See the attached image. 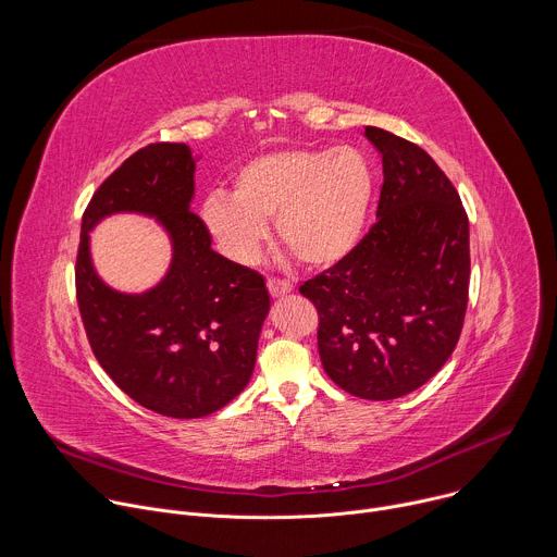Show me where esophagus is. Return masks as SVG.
<instances>
[{
    "label": "esophagus",
    "instance_id": "1",
    "mask_svg": "<svg viewBox=\"0 0 557 557\" xmlns=\"http://www.w3.org/2000/svg\"><path fill=\"white\" fill-rule=\"evenodd\" d=\"M267 288L271 293V297H282L286 293L293 290V284L288 280H280V277H269L267 280Z\"/></svg>",
    "mask_w": 557,
    "mask_h": 557
}]
</instances>
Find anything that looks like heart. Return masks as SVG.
Segmentation results:
<instances>
[{
  "label": "heart",
  "instance_id": "1",
  "mask_svg": "<svg viewBox=\"0 0 557 557\" xmlns=\"http://www.w3.org/2000/svg\"><path fill=\"white\" fill-rule=\"evenodd\" d=\"M372 196L366 158L352 147H286L233 174V194L211 191L200 220L233 262H251L275 218L280 243L306 267H331L359 243Z\"/></svg>",
  "mask_w": 557,
  "mask_h": 557
}]
</instances>
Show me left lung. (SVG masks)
Masks as SVG:
<instances>
[{"label":"left lung","instance_id":"8db88e82","mask_svg":"<svg viewBox=\"0 0 557 557\" xmlns=\"http://www.w3.org/2000/svg\"><path fill=\"white\" fill-rule=\"evenodd\" d=\"M383 185L376 222L299 293L317 314L326 374L370 401L399 399L451 357L467 310L469 220L458 191L419 145L366 127Z\"/></svg>","mask_w":557,"mask_h":557}]
</instances>
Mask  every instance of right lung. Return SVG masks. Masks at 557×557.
Returning <instances> with one entry per match:
<instances>
[{
  "mask_svg": "<svg viewBox=\"0 0 557 557\" xmlns=\"http://www.w3.org/2000/svg\"><path fill=\"white\" fill-rule=\"evenodd\" d=\"M196 161L185 143H151L95 191L76 253V301L90 348L110 379L143 408L200 419L249 383L271 306L264 277L211 249L189 209ZM136 210L161 219L175 245L164 282L125 296L106 287L89 260V231L106 214Z\"/></svg>",
  "mask_w": 557,
  "mask_h": 557,
  "instance_id": "add662e5",
  "label": "right lung"
}]
</instances>
